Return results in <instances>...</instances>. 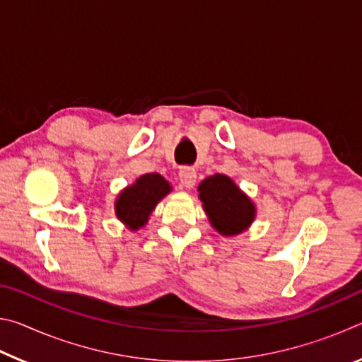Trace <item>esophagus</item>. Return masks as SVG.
Segmentation results:
<instances>
[{"label": "esophagus", "instance_id": "1", "mask_svg": "<svg viewBox=\"0 0 362 362\" xmlns=\"http://www.w3.org/2000/svg\"><path fill=\"white\" fill-rule=\"evenodd\" d=\"M179 179L185 188H193L196 183V170L193 168H182L179 173Z\"/></svg>", "mask_w": 362, "mask_h": 362}]
</instances>
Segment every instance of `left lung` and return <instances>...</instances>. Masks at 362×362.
Wrapping results in <instances>:
<instances>
[{"label": "left lung", "instance_id": "obj_1", "mask_svg": "<svg viewBox=\"0 0 362 362\" xmlns=\"http://www.w3.org/2000/svg\"><path fill=\"white\" fill-rule=\"evenodd\" d=\"M198 198L212 228L218 235L238 236L254 223L255 203L228 175L206 177L198 185Z\"/></svg>", "mask_w": 362, "mask_h": 362}]
</instances>
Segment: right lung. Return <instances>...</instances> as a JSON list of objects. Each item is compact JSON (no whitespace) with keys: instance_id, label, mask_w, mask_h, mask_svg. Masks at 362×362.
<instances>
[{"instance_id":"add662e5","label":"right lung","mask_w":362,"mask_h":362,"mask_svg":"<svg viewBox=\"0 0 362 362\" xmlns=\"http://www.w3.org/2000/svg\"><path fill=\"white\" fill-rule=\"evenodd\" d=\"M173 192V185L161 174H144L122 188L115 199L116 218L127 230L137 231L148 223L159 201Z\"/></svg>"}]
</instances>
